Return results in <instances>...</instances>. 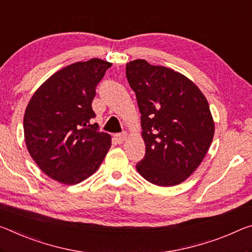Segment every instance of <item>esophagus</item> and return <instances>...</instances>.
<instances>
[{
    "mask_svg": "<svg viewBox=\"0 0 252 252\" xmlns=\"http://www.w3.org/2000/svg\"><path fill=\"white\" fill-rule=\"evenodd\" d=\"M126 137H127V133L126 132H122V133H117V134H114V140L117 141V143H122L123 141L126 140Z\"/></svg>",
    "mask_w": 252,
    "mask_h": 252,
    "instance_id": "34e87169",
    "label": "esophagus"
}]
</instances>
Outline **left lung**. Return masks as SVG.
I'll return each instance as SVG.
<instances>
[{
	"label": "left lung",
	"instance_id": "left-lung-1",
	"mask_svg": "<svg viewBox=\"0 0 252 252\" xmlns=\"http://www.w3.org/2000/svg\"><path fill=\"white\" fill-rule=\"evenodd\" d=\"M126 75L137 97L146 145L137 170L155 185H178L194 173L212 143L207 99L181 73L145 59L127 63Z\"/></svg>",
	"mask_w": 252,
	"mask_h": 252
}]
</instances>
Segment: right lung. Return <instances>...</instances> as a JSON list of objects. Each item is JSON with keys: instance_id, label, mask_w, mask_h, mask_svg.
<instances>
[{"instance_id": "1", "label": "right lung", "mask_w": 252, "mask_h": 252, "mask_svg": "<svg viewBox=\"0 0 252 252\" xmlns=\"http://www.w3.org/2000/svg\"><path fill=\"white\" fill-rule=\"evenodd\" d=\"M112 63L93 58L71 63L35 91L27 106L23 130L28 151L50 178L66 185L83 182L98 169L111 147L101 132L92 102Z\"/></svg>"}]
</instances>
